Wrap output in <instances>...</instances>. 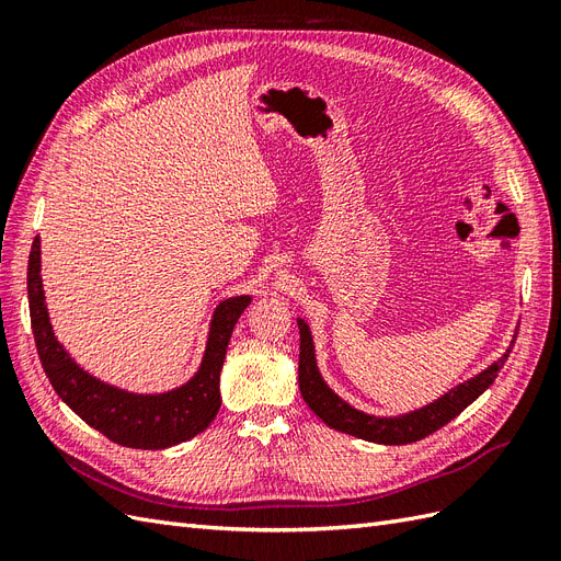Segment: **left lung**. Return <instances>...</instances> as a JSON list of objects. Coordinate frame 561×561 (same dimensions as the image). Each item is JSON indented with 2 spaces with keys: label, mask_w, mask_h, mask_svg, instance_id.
Wrapping results in <instances>:
<instances>
[{
  "label": "left lung",
  "mask_w": 561,
  "mask_h": 561,
  "mask_svg": "<svg viewBox=\"0 0 561 561\" xmlns=\"http://www.w3.org/2000/svg\"><path fill=\"white\" fill-rule=\"evenodd\" d=\"M297 325H299V390H301L304 402H307L309 410L322 423H328L330 428L367 439V443H375V445H410L443 428L445 423H449L451 419L461 414L468 404L478 400L484 390L496 381L499 371L507 360V355H511L517 339V328H515L511 344H507L505 353L499 360L486 365L474 377L456 383L437 400L404 414L379 416V414L355 410L351 402H346L342 396L334 393L318 369L316 344H313L309 322L304 318H297Z\"/></svg>",
  "instance_id": "1"
}]
</instances>
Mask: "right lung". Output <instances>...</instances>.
Instances as JSON below:
<instances>
[{"mask_svg": "<svg viewBox=\"0 0 561 561\" xmlns=\"http://www.w3.org/2000/svg\"><path fill=\"white\" fill-rule=\"evenodd\" d=\"M30 320L42 367L50 386L70 410L112 443L133 449H165L203 433L219 410V371L236 320L248 309L252 295L227 297L215 307L208 325L206 351L198 369L184 383L161 393H135L112 386L83 369L54 332L42 283V239L32 243L27 262Z\"/></svg>", "mask_w": 561, "mask_h": 561, "instance_id": "right-lung-1", "label": "right lung"}]
</instances>
